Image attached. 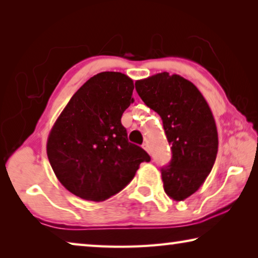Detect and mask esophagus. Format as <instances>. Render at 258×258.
Listing matches in <instances>:
<instances>
[{"mask_svg": "<svg viewBox=\"0 0 258 258\" xmlns=\"http://www.w3.org/2000/svg\"><path fill=\"white\" fill-rule=\"evenodd\" d=\"M142 148H143V149H145L147 152H149V146H148V143L147 142H145V143H143V145H142Z\"/></svg>", "mask_w": 258, "mask_h": 258, "instance_id": "1", "label": "esophagus"}]
</instances>
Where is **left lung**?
Masks as SVG:
<instances>
[{
  "instance_id": "8db88e82",
  "label": "left lung",
  "mask_w": 258,
  "mask_h": 258,
  "mask_svg": "<svg viewBox=\"0 0 258 258\" xmlns=\"http://www.w3.org/2000/svg\"><path fill=\"white\" fill-rule=\"evenodd\" d=\"M148 107L161 117L172 160L161 168L164 190L181 202L194 195L215 163L218 137L211 108L190 81L167 72L135 82Z\"/></svg>"
}]
</instances>
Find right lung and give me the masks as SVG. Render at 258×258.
<instances>
[{
	"label": "right lung",
	"instance_id": "obj_1",
	"mask_svg": "<svg viewBox=\"0 0 258 258\" xmlns=\"http://www.w3.org/2000/svg\"><path fill=\"white\" fill-rule=\"evenodd\" d=\"M133 81L103 72L91 77L69 100L47 138L46 154L55 176L73 195L103 202L133 180L150 161L128 142L121 115L134 102Z\"/></svg>",
	"mask_w": 258,
	"mask_h": 258
}]
</instances>
